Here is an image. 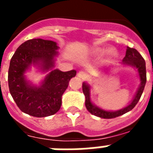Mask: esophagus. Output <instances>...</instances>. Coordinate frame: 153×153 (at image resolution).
I'll return each instance as SVG.
<instances>
[{"mask_svg": "<svg viewBox=\"0 0 153 153\" xmlns=\"http://www.w3.org/2000/svg\"><path fill=\"white\" fill-rule=\"evenodd\" d=\"M78 77L79 78H80V79H87L88 78V74L86 73V72H84V71H79V73H78Z\"/></svg>", "mask_w": 153, "mask_h": 153, "instance_id": "esophagus-1", "label": "esophagus"}]
</instances>
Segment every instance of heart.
Instances as JSON below:
<instances>
[{
	"label": "heart",
	"mask_w": 153,
	"mask_h": 153,
	"mask_svg": "<svg viewBox=\"0 0 153 153\" xmlns=\"http://www.w3.org/2000/svg\"><path fill=\"white\" fill-rule=\"evenodd\" d=\"M91 53L94 55L97 56H100V55H104L107 53L108 56H111V57H115L117 56V51L115 48H110V49H106V48H96L91 49Z\"/></svg>",
	"instance_id": "1"
}]
</instances>
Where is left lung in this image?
<instances>
[{
    "instance_id": "8db88e82",
    "label": "left lung",
    "mask_w": 153,
    "mask_h": 153,
    "mask_svg": "<svg viewBox=\"0 0 153 153\" xmlns=\"http://www.w3.org/2000/svg\"><path fill=\"white\" fill-rule=\"evenodd\" d=\"M121 65L123 66H130L135 69L138 73V75L140 77V84L139 88L137 89L135 95L131 100V101L128 105L125 106L124 108L118 109V110H106L104 108H100L97 106L92 102L91 99V85L87 82H82V92L84 94L85 97V105L86 108L88 110L89 113L93 114L97 117H101V118H105V119H109V118H114L117 117L118 116L123 115L126 113L131 111L132 108L137 105L139 102L140 97L142 96L143 89L145 87L146 81H147V77H146V64L145 61L143 58V56L140 55V53L134 48H131L127 47L126 51V56L123 58V62L121 63ZM114 65H109L108 67L104 68L100 70L105 73H108V71L111 67H114Z\"/></svg>"
}]
</instances>
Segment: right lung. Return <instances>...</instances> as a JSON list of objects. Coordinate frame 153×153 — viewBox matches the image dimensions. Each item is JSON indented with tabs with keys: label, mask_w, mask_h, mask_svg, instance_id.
<instances>
[{
	"label": "right lung",
	"mask_w": 153,
	"mask_h": 153,
	"mask_svg": "<svg viewBox=\"0 0 153 153\" xmlns=\"http://www.w3.org/2000/svg\"><path fill=\"white\" fill-rule=\"evenodd\" d=\"M56 42L43 39L27 40L17 48L10 60L8 82L10 92L21 111L37 117L58 112L62 97L76 71L55 69L59 55ZM32 66L45 74L39 85L28 79L25 74Z\"/></svg>",
	"instance_id": "add662e5"
}]
</instances>
